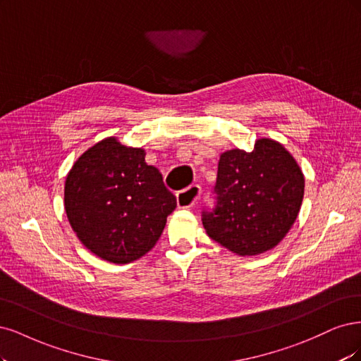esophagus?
<instances>
[{"label":"esophagus","mask_w":361,"mask_h":361,"mask_svg":"<svg viewBox=\"0 0 361 361\" xmlns=\"http://www.w3.org/2000/svg\"><path fill=\"white\" fill-rule=\"evenodd\" d=\"M201 188L197 184L190 185V188L184 189L177 193V204L181 208H190L195 207L201 197Z\"/></svg>","instance_id":"esophagus-1"}]
</instances>
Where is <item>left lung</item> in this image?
Returning a JSON list of instances; mask_svg holds the SVG:
<instances>
[{
	"label": "left lung",
	"instance_id": "1",
	"mask_svg": "<svg viewBox=\"0 0 361 361\" xmlns=\"http://www.w3.org/2000/svg\"><path fill=\"white\" fill-rule=\"evenodd\" d=\"M216 208L202 213L207 234L240 257L271 250L293 228L305 196V176L281 144L261 137L252 151L220 154Z\"/></svg>",
	"mask_w": 361,
	"mask_h": 361
}]
</instances>
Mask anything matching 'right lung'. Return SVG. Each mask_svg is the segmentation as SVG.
Segmentation results:
<instances>
[{"mask_svg":"<svg viewBox=\"0 0 361 361\" xmlns=\"http://www.w3.org/2000/svg\"><path fill=\"white\" fill-rule=\"evenodd\" d=\"M177 200L145 149L109 136L78 157L64 183V210L84 246L103 261L129 264L154 247Z\"/></svg>","mask_w":361,"mask_h":361,"instance_id":"obj_1","label":"right lung"}]
</instances>
